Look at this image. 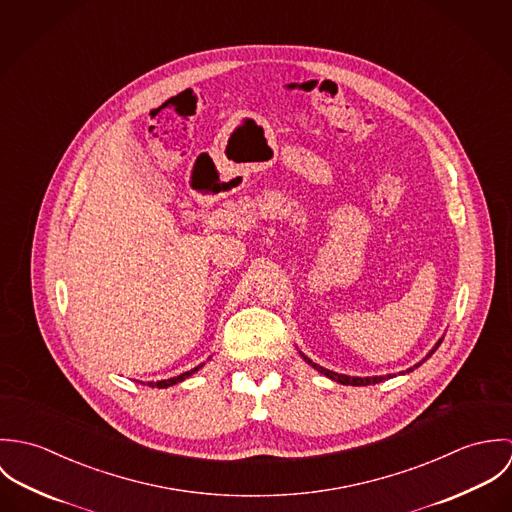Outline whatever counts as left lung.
<instances>
[{
    "label": "left lung",
    "instance_id": "obj_1",
    "mask_svg": "<svg viewBox=\"0 0 512 512\" xmlns=\"http://www.w3.org/2000/svg\"><path fill=\"white\" fill-rule=\"evenodd\" d=\"M441 341H443V337L439 339L438 343L434 345V349L420 361V363H416L414 366H410L406 372H412L414 368H418V366L422 365V363H426L436 351H438L439 345H441ZM299 355L303 357V361L307 363L309 366H313L317 372H321V374H325L327 378H331V380H335V382H339V384H345V386H368V384H378V382H384V380H388V378H392V376H396V374H384V376H349V374H339V372H333V370H329V368H323V366L317 365V363H313L309 357H305L301 351H299ZM400 374H404V372H400Z\"/></svg>",
    "mask_w": 512,
    "mask_h": 512
}]
</instances>
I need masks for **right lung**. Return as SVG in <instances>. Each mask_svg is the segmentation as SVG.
Returning a JSON list of instances; mask_svg holds the SVG:
<instances>
[{
    "mask_svg": "<svg viewBox=\"0 0 512 512\" xmlns=\"http://www.w3.org/2000/svg\"><path fill=\"white\" fill-rule=\"evenodd\" d=\"M205 365V363H203ZM203 365L195 366V368H191V370H187V372H183V374H177V376H173V378H167V380H157V382H147V386H151V388H169V386H173V384H177V382H183L185 378H189V376H193L199 368H203Z\"/></svg>",
    "mask_w": 512,
    "mask_h": 512,
    "instance_id": "obj_1",
    "label": "right lung"
}]
</instances>
